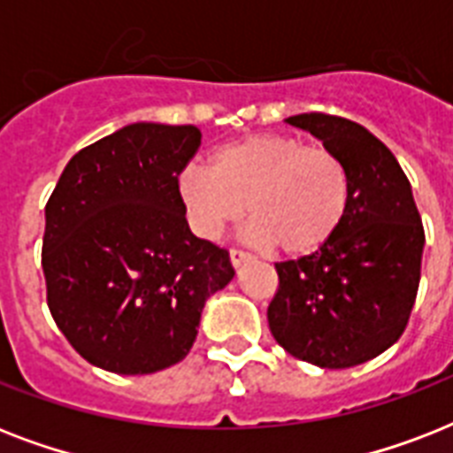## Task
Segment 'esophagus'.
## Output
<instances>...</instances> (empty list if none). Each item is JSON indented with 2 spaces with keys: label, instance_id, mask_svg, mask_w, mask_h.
<instances>
[{
  "label": "esophagus",
  "instance_id": "esophagus-1",
  "mask_svg": "<svg viewBox=\"0 0 453 453\" xmlns=\"http://www.w3.org/2000/svg\"><path fill=\"white\" fill-rule=\"evenodd\" d=\"M251 261V254L247 251H242V249H230V263H233L234 268H240L242 263Z\"/></svg>",
  "mask_w": 453,
  "mask_h": 453
}]
</instances>
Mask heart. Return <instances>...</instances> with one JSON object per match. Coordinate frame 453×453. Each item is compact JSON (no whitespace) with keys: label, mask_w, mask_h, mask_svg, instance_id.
I'll return each mask as SVG.
<instances>
[{"label":"heart","mask_w":453,"mask_h":453,"mask_svg":"<svg viewBox=\"0 0 453 453\" xmlns=\"http://www.w3.org/2000/svg\"><path fill=\"white\" fill-rule=\"evenodd\" d=\"M178 192L204 237H219L247 211L249 240L275 244L287 256H310L343 226L350 176L326 148L284 134H254L216 148L211 169L188 166Z\"/></svg>","instance_id":"1"}]
</instances>
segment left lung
<instances>
[{
  "mask_svg": "<svg viewBox=\"0 0 453 453\" xmlns=\"http://www.w3.org/2000/svg\"><path fill=\"white\" fill-rule=\"evenodd\" d=\"M287 122L345 164L350 204L326 247L275 263L280 284L268 324L294 357L348 369L388 350L407 329L426 244L421 213L395 155L365 127L324 112Z\"/></svg>",
  "mask_w": 453,
  "mask_h": 453,
  "instance_id": "obj_1",
  "label": "left lung"
}]
</instances>
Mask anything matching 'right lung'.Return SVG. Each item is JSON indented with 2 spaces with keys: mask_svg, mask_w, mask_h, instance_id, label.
<instances>
[{
  "mask_svg": "<svg viewBox=\"0 0 453 453\" xmlns=\"http://www.w3.org/2000/svg\"><path fill=\"white\" fill-rule=\"evenodd\" d=\"M199 143L192 124H129L77 152L46 202V303L105 372L180 362L206 298L234 277L227 249L192 234L178 192Z\"/></svg>",
  "mask_w": 453,
  "mask_h": 453,
  "instance_id": "add662e5",
  "label": "right lung"
}]
</instances>
